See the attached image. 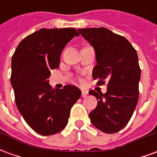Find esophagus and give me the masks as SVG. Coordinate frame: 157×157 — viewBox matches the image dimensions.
Masks as SVG:
<instances>
[{
	"label": "esophagus",
	"mask_w": 157,
	"mask_h": 157,
	"mask_svg": "<svg viewBox=\"0 0 157 157\" xmlns=\"http://www.w3.org/2000/svg\"><path fill=\"white\" fill-rule=\"evenodd\" d=\"M87 94H88V92H86V91H82V98H86V97H87Z\"/></svg>",
	"instance_id": "esophagus-1"
}]
</instances>
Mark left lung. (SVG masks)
I'll return each instance as SVG.
<instances>
[{
  "instance_id": "8db88e82",
  "label": "left lung",
  "mask_w": 157,
  "mask_h": 157,
  "mask_svg": "<svg viewBox=\"0 0 157 157\" xmlns=\"http://www.w3.org/2000/svg\"><path fill=\"white\" fill-rule=\"evenodd\" d=\"M78 31L95 49L97 65L92 77L98 80L97 85L108 82L104 94L89 92L98 99L96 109L89 113L90 119L99 130L117 133L128 124L138 102L140 68L137 52L124 37L105 28Z\"/></svg>"
}]
</instances>
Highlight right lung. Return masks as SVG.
<instances>
[{
  "instance_id": "1",
  "label": "right lung",
  "mask_w": 157,
  "mask_h": 157,
  "mask_svg": "<svg viewBox=\"0 0 157 157\" xmlns=\"http://www.w3.org/2000/svg\"><path fill=\"white\" fill-rule=\"evenodd\" d=\"M78 32L72 28L41 29L23 39L12 55L11 83L19 112L26 123L42 135L61 131L72 106L82 95L73 85L53 89L50 70L59 65L60 55Z\"/></svg>"
}]
</instances>
